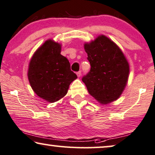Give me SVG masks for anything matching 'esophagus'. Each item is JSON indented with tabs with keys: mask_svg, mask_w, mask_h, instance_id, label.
Here are the masks:
<instances>
[{
	"mask_svg": "<svg viewBox=\"0 0 155 155\" xmlns=\"http://www.w3.org/2000/svg\"><path fill=\"white\" fill-rule=\"evenodd\" d=\"M77 76L78 78H80V76H81V71H78V72H77Z\"/></svg>",
	"mask_w": 155,
	"mask_h": 155,
	"instance_id": "1",
	"label": "esophagus"
}]
</instances>
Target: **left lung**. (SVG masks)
Masks as SVG:
<instances>
[{"label":"left lung","instance_id":"8db88e82","mask_svg":"<svg viewBox=\"0 0 155 155\" xmlns=\"http://www.w3.org/2000/svg\"><path fill=\"white\" fill-rule=\"evenodd\" d=\"M89 73L82 78L87 90L98 103L110 104L120 97L127 86L129 64L119 46L104 35L84 44Z\"/></svg>","mask_w":155,"mask_h":155}]
</instances>
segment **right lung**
Returning a JSON list of instances; mask_svg holds the SVG:
<instances>
[{
    "label": "right lung",
    "instance_id": "1",
    "mask_svg": "<svg viewBox=\"0 0 155 155\" xmlns=\"http://www.w3.org/2000/svg\"><path fill=\"white\" fill-rule=\"evenodd\" d=\"M61 51V44L48 39L37 49L28 64L27 75L31 88L50 103L66 96L71 83L78 78Z\"/></svg>",
    "mask_w": 155,
    "mask_h": 155
}]
</instances>
